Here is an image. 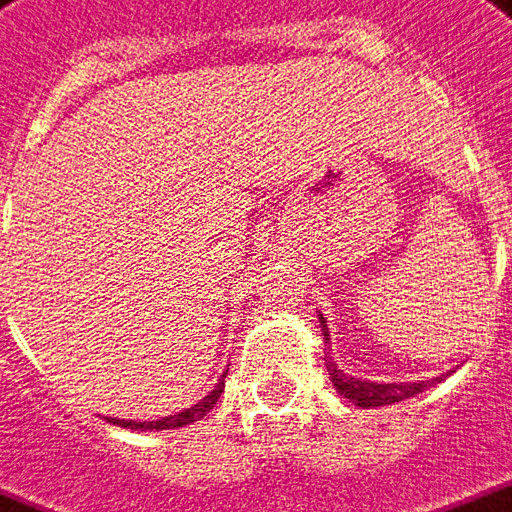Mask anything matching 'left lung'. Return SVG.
<instances>
[{
	"instance_id": "8db88e82",
	"label": "left lung",
	"mask_w": 512,
	"mask_h": 512,
	"mask_svg": "<svg viewBox=\"0 0 512 512\" xmlns=\"http://www.w3.org/2000/svg\"><path fill=\"white\" fill-rule=\"evenodd\" d=\"M319 324H322V335H324V346H330V327H327V319L319 311ZM324 365L330 371V382L338 390V395L349 398L354 406H363V409H376V406H387V404H398V401H406L412 395L423 393L428 390L431 384L442 382V376H434V379H425V382H371V379H357V376H349L346 371L338 368L330 352L324 357ZM453 374V371H450Z\"/></svg>"
}]
</instances>
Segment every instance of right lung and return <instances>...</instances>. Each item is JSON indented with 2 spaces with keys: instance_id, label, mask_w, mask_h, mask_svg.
Segmentation results:
<instances>
[{
  "instance_id": "obj_1",
  "label": "right lung",
  "mask_w": 512,
  "mask_h": 512,
  "mask_svg": "<svg viewBox=\"0 0 512 512\" xmlns=\"http://www.w3.org/2000/svg\"><path fill=\"white\" fill-rule=\"evenodd\" d=\"M223 382H226V371H223V376L218 379V384L212 387L210 393L201 398L199 404L188 406V409H182V412L177 414H169V417H160V420H144V423H136V420H119V417H106L108 423L114 425H122V428H133V431H163V428H182V425H190L196 423V420H201L204 414L210 412L212 406L218 404L220 393H223Z\"/></svg>"
}]
</instances>
